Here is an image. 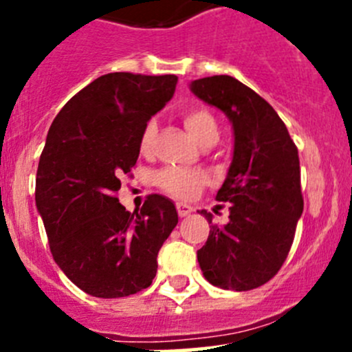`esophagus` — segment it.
Returning <instances> with one entry per match:
<instances>
[{
  "label": "esophagus",
  "mask_w": 352,
  "mask_h": 352,
  "mask_svg": "<svg viewBox=\"0 0 352 352\" xmlns=\"http://www.w3.org/2000/svg\"><path fill=\"white\" fill-rule=\"evenodd\" d=\"M177 212H179L180 218H186L192 212V208L189 204H184V202H177Z\"/></svg>",
  "instance_id": "esophagus-1"
}]
</instances>
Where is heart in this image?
Here are the masks:
<instances>
[{"label":"heart","instance_id":"heart-1","mask_svg":"<svg viewBox=\"0 0 352 352\" xmlns=\"http://www.w3.org/2000/svg\"><path fill=\"white\" fill-rule=\"evenodd\" d=\"M184 124L190 136L194 138L197 144L206 146V144H214L219 138V126L216 117L204 107H189L182 112ZM156 136V122L148 120L141 133L140 146L141 151L148 153L153 146V141ZM156 184L160 189L172 196L180 199H190L201 190V187L206 184V175L194 170L177 168V166H166L160 170L155 177Z\"/></svg>","mask_w":352,"mask_h":352}]
</instances>
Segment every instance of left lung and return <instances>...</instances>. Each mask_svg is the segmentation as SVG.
I'll return each instance as SVG.
<instances>
[{
  "instance_id": "left-lung-1",
  "label": "left lung",
  "mask_w": 352,
  "mask_h": 352,
  "mask_svg": "<svg viewBox=\"0 0 352 352\" xmlns=\"http://www.w3.org/2000/svg\"><path fill=\"white\" fill-rule=\"evenodd\" d=\"M189 87L233 129L232 163L216 194V201L230 202L228 223L209 226L199 267L212 286L254 289L278 274L303 212L298 150L278 112L236 78L216 74ZM201 214L212 221L211 212Z\"/></svg>"
}]
</instances>
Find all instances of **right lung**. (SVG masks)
<instances>
[{"label": "right lung", "mask_w": 352, "mask_h": 352, "mask_svg": "<svg viewBox=\"0 0 352 352\" xmlns=\"http://www.w3.org/2000/svg\"><path fill=\"white\" fill-rule=\"evenodd\" d=\"M175 85V74H104L59 110L47 133L35 204L56 264L95 298L146 289L160 248L179 223L168 197L151 194L134 212L116 197L119 177L136 165L144 126Z\"/></svg>", "instance_id": "obj_1"}]
</instances>
